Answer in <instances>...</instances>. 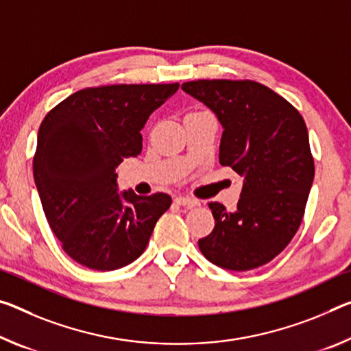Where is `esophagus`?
Wrapping results in <instances>:
<instances>
[{"label": "esophagus", "instance_id": "obj_1", "mask_svg": "<svg viewBox=\"0 0 351 351\" xmlns=\"http://www.w3.org/2000/svg\"><path fill=\"white\" fill-rule=\"evenodd\" d=\"M175 203L178 206H184V208H193V206H198L199 204L197 199H193L191 197H176L175 198Z\"/></svg>", "mask_w": 351, "mask_h": 351}]
</instances>
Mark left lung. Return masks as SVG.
Masks as SVG:
<instances>
[{"mask_svg": "<svg viewBox=\"0 0 351 351\" xmlns=\"http://www.w3.org/2000/svg\"><path fill=\"white\" fill-rule=\"evenodd\" d=\"M182 90L223 126L220 164L243 176L234 213L209 203L215 226L198 241L204 258L245 271L276 258L302 223L314 181L308 128L298 110L256 81L198 80Z\"/></svg>", "mask_w": 351, "mask_h": 351, "instance_id": "8db88e82", "label": "left lung"}]
</instances>
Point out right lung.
Here are the masks:
<instances>
[{"label": "right lung", "instance_id": "right-lung-1", "mask_svg": "<svg viewBox=\"0 0 351 351\" xmlns=\"http://www.w3.org/2000/svg\"><path fill=\"white\" fill-rule=\"evenodd\" d=\"M180 84H115L71 93L43 119L32 162L49 228L64 252L93 270H117L148 245L171 198L119 193L115 169L142 152V128Z\"/></svg>", "mask_w": 351, "mask_h": 351}]
</instances>
